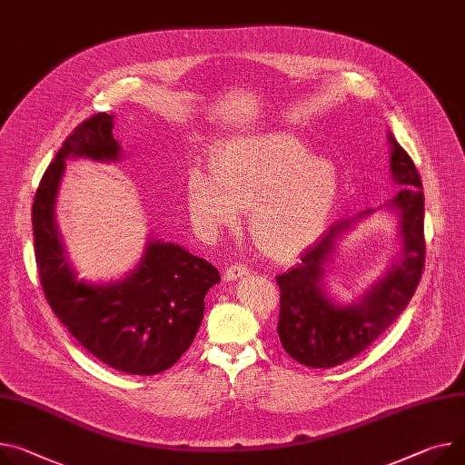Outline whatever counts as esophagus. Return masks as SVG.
I'll use <instances>...</instances> for the list:
<instances>
[{
    "instance_id": "obj_1",
    "label": "esophagus",
    "mask_w": 465,
    "mask_h": 465,
    "mask_svg": "<svg viewBox=\"0 0 465 465\" xmlns=\"http://www.w3.org/2000/svg\"><path fill=\"white\" fill-rule=\"evenodd\" d=\"M249 273V270L243 266V264H231L227 270H225V275H223V279L225 281H236V279H240V277H243V275H247Z\"/></svg>"
}]
</instances>
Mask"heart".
Listing matches in <instances>:
<instances>
[{
    "label": "heart",
    "instance_id": "heart-1",
    "mask_svg": "<svg viewBox=\"0 0 465 465\" xmlns=\"http://www.w3.org/2000/svg\"><path fill=\"white\" fill-rule=\"evenodd\" d=\"M341 193L335 162L289 134L232 139L213 156V176L193 169L186 197L195 225L218 234L249 208V231L266 253L294 257L326 229Z\"/></svg>",
    "mask_w": 465,
    "mask_h": 465
}]
</instances>
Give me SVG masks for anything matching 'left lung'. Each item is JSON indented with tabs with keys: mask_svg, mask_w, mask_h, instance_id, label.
Listing matches in <instances>:
<instances>
[{
	"mask_svg": "<svg viewBox=\"0 0 465 465\" xmlns=\"http://www.w3.org/2000/svg\"><path fill=\"white\" fill-rule=\"evenodd\" d=\"M387 141L391 178L401 186L399 193L376 210L369 208L333 223L296 266L275 277L281 289L277 333L287 353L305 367L331 369L367 350L402 314L420 281L424 268L420 176L391 132ZM378 209L398 216L401 253L361 299L341 304L323 287L325 266L332 258L338 238Z\"/></svg>",
	"mask_w": 465,
	"mask_h": 465,
	"instance_id": "obj_1",
	"label": "left lung"
}]
</instances>
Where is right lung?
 Wrapping results in <instances>:
<instances>
[{"label":"right lung","mask_w":465,"mask_h":465,"mask_svg":"<svg viewBox=\"0 0 465 465\" xmlns=\"http://www.w3.org/2000/svg\"><path fill=\"white\" fill-rule=\"evenodd\" d=\"M114 115L98 114L70 134L35 193L31 222L35 261L45 296L73 337L115 371L154 376L192 346L204 312V296L220 272L181 243L147 238L145 253L123 279H78L55 223L59 184L70 158L117 162Z\"/></svg>","instance_id":"add662e5"}]
</instances>
